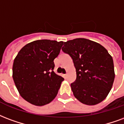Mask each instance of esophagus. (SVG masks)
I'll return each instance as SVG.
<instances>
[{"instance_id":"1","label":"esophagus","mask_w":124,"mask_h":124,"mask_svg":"<svg viewBox=\"0 0 124 124\" xmlns=\"http://www.w3.org/2000/svg\"><path fill=\"white\" fill-rule=\"evenodd\" d=\"M67 76H68V75H67V74H64V76L65 78H67Z\"/></svg>"}]
</instances>
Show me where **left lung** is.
Listing matches in <instances>:
<instances>
[{"instance_id":"obj_1","label":"left lung","mask_w":124,"mask_h":124,"mask_svg":"<svg viewBox=\"0 0 124 124\" xmlns=\"http://www.w3.org/2000/svg\"><path fill=\"white\" fill-rule=\"evenodd\" d=\"M62 50L71 56L76 68V80L71 84L74 97L89 106L104 101L115 78L113 59L107 50L83 38L64 42Z\"/></svg>"}]
</instances>
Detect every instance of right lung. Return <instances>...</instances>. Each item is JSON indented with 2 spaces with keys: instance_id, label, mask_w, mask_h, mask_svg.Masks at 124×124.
<instances>
[{
  "instance_id": "obj_1",
  "label": "right lung",
  "mask_w": 124,
  "mask_h": 124,
  "mask_svg": "<svg viewBox=\"0 0 124 124\" xmlns=\"http://www.w3.org/2000/svg\"><path fill=\"white\" fill-rule=\"evenodd\" d=\"M64 42L47 39L25 45L14 58L12 78L23 99L35 106H44L56 97L64 78L55 74L54 60Z\"/></svg>"
}]
</instances>
